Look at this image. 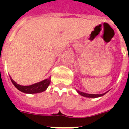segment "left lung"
I'll list each match as a JSON object with an SVG mask.
<instances>
[{
    "mask_svg": "<svg viewBox=\"0 0 129 129\" xmlns=\"http://www.w3.org/2000/svg\"><path fill=\"white\" fill-rule=\"evenodd\" d=\"M77 92L79 95H82V96H84V97H91V98H95V97H101V96H102L104 94H101V95H97V94H88V93H86V92H81V91H79V90H77Z\"/></svg>",
    "mask_w": 129,
    "mask_h": 129,
    "instance_id": "8db88e82",
    "label": "left lung"
}]
</instances>
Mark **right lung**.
<instances>
[{"label": "right lung", "instance_id": "obj_1", "mask_svg": "<svg viewBox=\"0 0 129 129\" xmlns=\"http://www.w3.org/2000/svg\"><path fill=\"white\" fill-rule=\"evenodd\" d=\"M11 81L12 82V84L14 85V86L21 92H25V93H29V94H34V93H39V92L45 91V90L47 89L48 86L50 85V77L42 81H40L39 83L32 84L30 86H27L18 85L15 81H13L12 79H11Z\"/></svg>", "mask_w": 129, "mask_h": 129}]
</instances>
